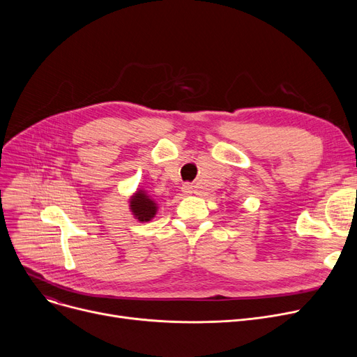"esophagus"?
Masks as SVG:
<instances>
[{
	"instance_id": "obj_1",
	"label": "esophagus",
	"mask_w": 357,
	"mask_h": 357,
	"mask_svg": "<svg viewBox=\"0 0 357 357\" xmlns=\"http://www.w3.org/2000/svg\"><path fill=\"white\" fill-rule=\"evenodd\" d=\"M182 191H183V194H186V195L192 194V192H194V185H192V183H183V185H182Z\"/></svg>"
}]
</instances>
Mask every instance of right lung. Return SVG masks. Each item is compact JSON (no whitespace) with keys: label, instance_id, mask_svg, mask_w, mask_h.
Returning a JSON list of instances; mask_svg holds the SVG:
<instances>
[{"label":"right lung","instance_id":"1","mask_svg":"<svg viewBox=\"0 0 357 357\" xmlns=\"http://www.w3.org/2000/svg\"><path fill=\"white\" fill-rule=\"evenodd\" d=\"M130 208L139 221L152 220L158 210L155 201L150 199L143 191H139L133 198H131Z\"/></svg>","mask_w":357,"mask_h":357}]
</instances>
